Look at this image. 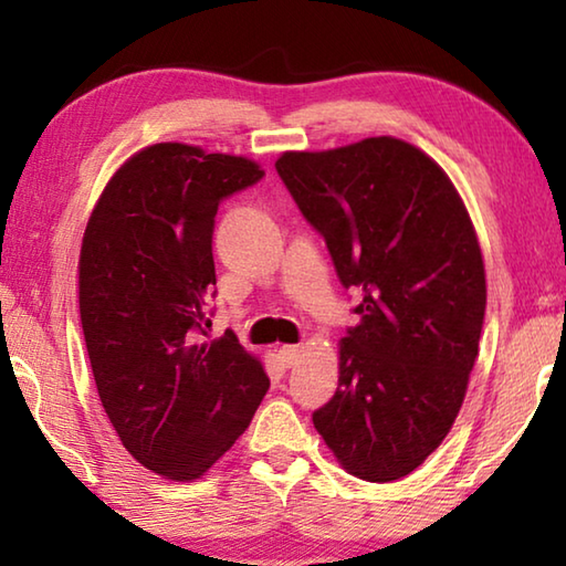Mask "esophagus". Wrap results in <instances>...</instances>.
Masks as SVG:
<instances>
[{
	"label": "esophagus",
	"instance_id": "esophagus-1",
	"mask_svg": "<svg viewBox=\"0 0 566 566\" xmlns=\"http://www.w3.org/2000/svg\"><path fill=\"white\" fill-rule=\"evenodd\" d=\"M300 344H284V347H280V359L284 361V367H294L296 359H300Z\"/></svg>",
	"mask_w": 566,
	"mask_h": 566
}]
</instances>
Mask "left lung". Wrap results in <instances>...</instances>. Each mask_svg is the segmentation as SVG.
<instances>
[{
  "mask_svg": "<svg viewBox=\"0 0 566 566\" xmlns=\"http://www.w3.org/2000/svg\"><path fill=\"white\" fill-rule=\"evenodd\" d=\"M276 175L361 302L339 387L312 415L349 474L395 482L442 444L484 324V262L444 169L395 137L284 151Z\"/></svg>",
  "mask_w": 566,
  "mask_h": 566,
  "instance_id": "8db88e82",
  "label": "left lung"
}]
</instances>
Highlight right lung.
<instances>
[{
	"label": "right lung",
	"instance_id": "right-lung-1",
	"mask_svg": "<svg viewBox=\"0 0 566 566\" xmlns=\"http://www.w3.org/2000/svg\"><path fill=\"white\" fill-rule=\"evenodd\" d=\"M264 171L244 157L151 145L109 179L80 254V317L102 407L127 452L202 476L252 421L270 377L234 332L209 342L219 205Z\"/></svg>",
	"mask_w": 566,
	"mask_h": 566
}]
</instances>
